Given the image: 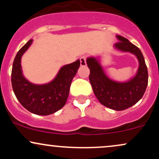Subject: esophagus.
<instances>
[{
    "label": "esophagus",
    "instance_id": "1",
    "mask_svg": "<svg viewBox=\"0 0 159 159\" xmlns=\"http://www.w3.org/2000/svg\"><path fill=\"white\" fill-rule=\"evenodd\" d=\"M86 59H87V57L86 56H82L80 57V64H81V66H85L87 65Z\"/></svg>",
    "mask_w": 159,
    "mask_h": 159
}]
</instances>
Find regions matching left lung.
<instances>
[{
	"instance_id": "8db88e82",
	"label": "left lung",
	"mask_w": 159,
	"mask_h": 159,
	"mask_svg": "<svg viewBox=\"0 0 159 159\" xmlns=\"http://www.w3.org/2000/svg\"><path fill=\"white\" fill-rule=\"evenodd\" d=\"M116 37L120 41L115 44V47L135 54L139 61V69L135 77L125 83H117L105 75L95 58H88L87 64L90 70L89 79L99 102L113 110L123 111L132 107L143 97L148 84V71L140 49L126 38L121 36Z\"/></svg>"
}]
</instances>
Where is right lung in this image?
Here are the masks:
<instances>
[{
  "label": "right lung",
  "mask_w": 159,
  "mask_h": 159,
  "mask_svg": "<svg viewBox=\"0 0 159 159\" xmlns=\"http://www.w3.org/2000/svg\"><path fill=\"white\" fill-rule=\"evenodd\" d=\"M28 42L18 52L12 64L11 81L16 98L30 112L37 115H49L65 105L71 83L80 66V61L63 66L54 81L44 85H35L23 77L21 67L22 54L31 45Z\"/></svg>",
  "instance_id": "add662e5"
}]
</instances>
